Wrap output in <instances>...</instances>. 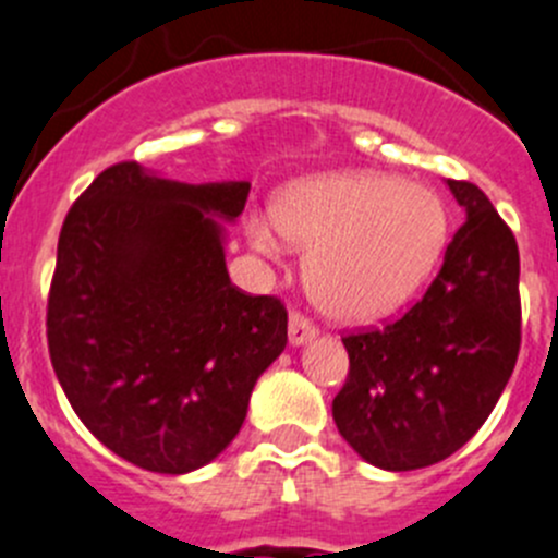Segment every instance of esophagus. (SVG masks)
<instances>
[{"label":"esophagus","instance_id":"esophagus-1","mask_svg":"<svg viewBox=\"0 0 558 558\" xmlns=\"http://www.w3.org/2000/svg\"><path fill=\"white\" fill-rule=\"evenodd\" d=\"M318 335V329L307 322L302 313H291L289 316V343L291 345H305L311 343L313 338Z\"/></svg>","mask_w":558,"mask_h":558}]
</instances>
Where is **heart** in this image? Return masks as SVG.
Masks as SVG:
<instances>
[{"mask_svg":"<svg viewBox=\"0 0 558 558\" xmlns=\"http://www.w3.org/2000/svg\"><path fill=\"white\" fill-rule=\"evenodd\" d=\"M272 223L247 220L262 253L311 247L305 283L338 322H376L428 280L445 253L450 215L439 193L378 171H332L286 185Z\"/></svg>","mask_w":558,"mask_h":558,"instance_id":"obj_1","label":"heart"}]
</instances>
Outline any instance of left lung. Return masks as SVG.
Here are the masks:
<instances>
[{
    "label": "left lung",
    "instance_id": "obj_1",
    "mask_svg": "<svg viewBox=\"0 0 558 558\" xmlns=\"http://www.w3.org/2000/svg\"><path fill=\"white\" fill-rule=\"evenodd\" d=\"M466 220L425 296L384 329L343 338L340 436L371 466L411 472L461 450L505 392L521 349L518 242L483 191L447 180Z\"/></svg>",
    "mask_w": 558,
    "mask_h": 558
}]
</instances>
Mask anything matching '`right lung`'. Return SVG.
I'll list each match as a JSON object with an SVG mask.
<instances>
[{
  "mask_svg": "<svg viewBox=\"0 0 558 558\" xmlns=\"http://www.w3.org/2000/svg\"><path fill=\"white\" fill-rule=\"evenodd\" d=\"M251 182L187 185L138 163L102 171L70 207L48 296L51 365L81 423L158 474L213 463L258 376L286 349V307L226 269V223Z\"/></svg>",
  "mask_w": 558,
  "mask_h": 558,
  "instance_id": "right-lung-1",
  "label": "right lung"
}]
</instances>
